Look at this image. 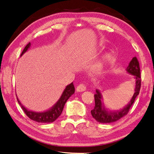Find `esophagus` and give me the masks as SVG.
Instances as JSON below:
<instances>
[{
    "label": "esophagus",
    "instance_id": "34e87169",
    "mask_svg": "<svg viewBox=\"0 0 154 154\" xmlns=\"http://www.w3.org/2000/svg\"><path fill=\"white\" fill-rule=\"evenodd\" d=\"M86 86H85V84H79V86L77 87L76 88V91L77 92H84L86 90Z\"/></svg>",
    "mask_w": 154,
    "mask_h": 154
}]
</instances>
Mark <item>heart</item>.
I'll use <instances>...</instances> for the list:
<instances>
[{
    "label": "heart",
    "instance_id": "heart-1",
    "mask_svg": "<svg viewBox=\"0 0 154 154\" xmlns=\"http://www.w3.org/2000/svg\"><path fill=\"white\" fill-rule=\"evenodd\" d=\"M108 55H104L103 57V58H102L101 62H105V61H106L107 59H108Z\"/></svg>",
    "mask_w": 154,
    "mask_h": 154
}]
</instances>
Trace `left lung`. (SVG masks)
Instances as JSON below:
<instances>
[{"label": "left lung", "mask_w": 154, "mask_h": 154, "mask_svg": "<svg viewBox=\"0 0 154 154\" xmlns=\"http://www.w3.org/2000/svg\"><path fill=\"white\" fill-rule=\"evenodd\" d=\"M126 71L134 76L135 79V88H134V93L131 100L123 108L118 110H111L107 108L104 104L103 94L101 90L96 89V94H94L95 106L94 109L91 110V114L92 117L99 123H110L123 118L128 113L129 109H130L136 97L138 95L140 89L141 79L139 63L136 57H133L132 60L130 61L128 66L126 68Z\"/></svg>", "instance_id": "1"}]
</instances>
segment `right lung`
Segmentation results:
<instances>
[{
    "label": "right lung",
    "mask_w": 154,
    "mask_h": 154,
    "mask_svg": "<svg viewBox=\"0 0 154 154\" xmlns=\"http://www.w3.org/2000/svg\"><path fill=\"white\" fill-rule=\"evenodd\" d=\"M31 46V43H29L24 48L23 52L21 53V55H23L24 53H25L26 51L29 50V48ZM75 93V87L73 85V82L71 84L67 85L66 86L65 89L63 91L62 95L58 99V101L51 107L50 109H47L46 111L43 112H35L32 110H29L27 108H26L23 104L21 103L20 100L18 99L17 97V100L19 105H20L21 108L23 109L24 113L27 116L29 119H31L34 121L38 122V123H50L54 122L58 117H59L61 114H62L63 109H64V105L67 100L70 98L72 94Z\"/></svg>",
    "instance_id": "right-lung-1"
}]
</instances>
